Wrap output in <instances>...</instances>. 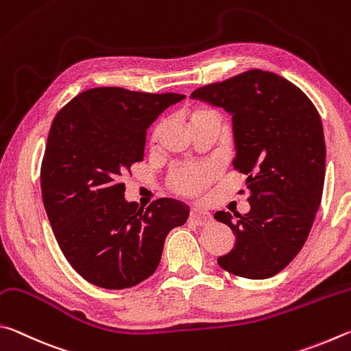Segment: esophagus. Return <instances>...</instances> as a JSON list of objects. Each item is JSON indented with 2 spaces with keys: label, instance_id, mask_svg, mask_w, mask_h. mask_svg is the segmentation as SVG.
Here are the masks:
<instances>
[{
  "label": "esophagus",
  "instance_id": "esophagus-1",
  "mask_svg": "<svg viewBox=\"0 0 351 351\" xmlns=\"http://www.w3.org/2000/svg\"><path fill=\"white\" fill-rule=\"evenodd\" d=\"M189 219L193 220V222H195L197 225H206L211 222V214L202 210V208H191V213H189Z\"/></svg>",
  "mask_w": 351,
  "mask_h": 351
}]
</instances>
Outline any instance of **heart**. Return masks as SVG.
Instances as JSON below:
<instances>
[{"label":"heart","instance_id":"1","mask_svg":"<svg viewBox=\"0 0 351 351\" xmlns=\"http://www.w3.org/2000/svg\"><path fill=\"white\" fill-rule=\"evenodd\" d=\"M186 115L189 119V123H194L200 119H205V117H213L216 115L211 109L202 108V106H191L186 109ZM162 125H157L154 129V137L160 132ZM216 172L208 165H197V166H182V168H177L171 174V188L174 189L176 193L182 195H186V197H194V195L200 194L204 189L210 185L213 182Z\"/></svg>","mask_w":351,"mask_h":351}]
</instances>
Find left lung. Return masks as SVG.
<instances>
[{
  "instance_id": "8db88e82",
  "label": "left lung",
  "mask_w": 351,
  "mask_h": 351,
  "mask_svg": "<svg viewBox=\"0 0 351 351\" xmlns=\"http://www.w3.org/2000/svg\"><path fill=\"white\" fill-rule=\"evenodd\" d=\"M191 97L223 108L232 117V165L247 176L250 191L247 214H214L236 236L234 248L217 263L241 278H271L304 247L321 205V117L296 84L262 69L206 84Z\"/></svg>"
}]
</instances>
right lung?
I'll list each match as a JSON object with an SVG mask.
<instances>
[{
    "mask_svg": "<svg viewBox=\"0 0 351 351\" xmlns=\"http://www.w3.org/2000/svg\"><path fill=\"white\" fill-rule=\"evenodd\" d=\"M185 95L94 88L55 115L41 165V194L55 239L90 284L123 290L156 271L168 232L189 208L158 199L143 210L125 199L120 176L141 162L146 131Z\"/></svg>",
    "mask_w": 351,
    "mask_h": 351,
    "instance_id": "add662e5",
    "label": "right lung"
}]
</instances>
